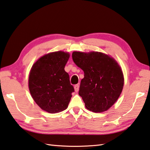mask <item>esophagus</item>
<instances>
[{"instance_id": "1", "label": "esophagus", "mask_w": 150, "mask_h": 150, "mask_svg": "<svg viewBox=\"0 0 150 150\" xmlns=\"http://www.w3.org/2000/svg\"><path fill=\"white\" fill-rule=\"evenodd\" d=\"M74 89H75V92H78L79 89V84H76V85H75V86H74Z\"/></svg>"}]
</instances>
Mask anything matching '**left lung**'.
Returning <instances> with one entry per match:
<instances>
[{"mask_svg":"<svg viewBox=\"0 0 150 150\" xmlns=\"http://www.w3.org/2000/svg\"><path fill=\"white\" fill-rule=\"evenodd\" d=\"M72 58L84 73L79 94L86 108L94 112L107 110L118 100L124 87V75L118 62L110 56L94 51H74Z\"/></svg>","mask_w":150,"mask_h":150,"instance_id":"left-lung-1","label":"left lung"}]
</instances>
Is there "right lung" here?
<instances>
[{
	"label": "right lung",
	"instance_id": "right-lung-1",
	"mask_svg": "<svg viewBox=\"0 0 150 150\" xmlns=\"http://www.w3.org/2000/svg\"><path fill=\"white\" fill-rule=\"evenodd\" d=\"M69 58L68 52H50L40 58L32 67L29 90L36 104L46 112H60L68 107L74 92L68 73L64 70Z\"/></svg>",
	"mask_w": 150,
	"mask_h": 150
}]
</instances>
